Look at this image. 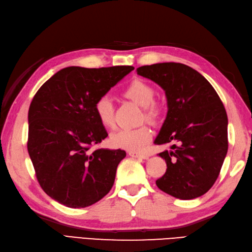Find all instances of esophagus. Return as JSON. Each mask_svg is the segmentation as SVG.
I'll return each mask as SVG.
<instances>
[{"label":"esophagus","mask_w":252,"mask_h":252,"mask_svg":"<svg viewBox=\"0 0 252 252\" xmlns=\"http://www.w3.org/2000/svg\"><path fill=\"white\" fill-rule=\"evenodd\" d=\"M131 158H148L149 156L146 155V153H141V152H137V151H129L128 152Z\"/></svg>","instance_id":"obj_1"}]
</instances>
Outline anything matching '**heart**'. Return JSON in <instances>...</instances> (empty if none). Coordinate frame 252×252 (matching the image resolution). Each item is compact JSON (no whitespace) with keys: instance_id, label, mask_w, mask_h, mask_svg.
<instances>
[{"instance_id":"b5f03b06","label":"heart","mask_w":252,"mask_h":252,"mask_svg":"<svg viewBox=\"0 0 252 252\" xmlns=\"http://www.w3.org/2000/svg\"><path fill=\"white\" fill-rule=\"evenodd\" d=\"M155 88L140 78L132 79L123 91L127 99L142 106V119L157 123L162 115V106L155 100ZM94 112L101 125L112 129L115 125L114 107L109 96H101L94 104ZM152 130L147 125L120 129L111 136V145L128 151H140L151 140Z\"/></svg>"}]
</instances>
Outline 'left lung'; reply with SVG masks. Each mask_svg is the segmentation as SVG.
Returning a JSON list of instances; mask_svg holds the SVG:
<instances>
[{"label": "left lung", "mask_w": 252, "mask_h": 252, "mask_svg": "<svg viewBox=\"0 0 252 252\" xmlns=\"http://www.w3.org/2000/svg\"><path fill=\"white\" fill-rule=\"evenodd\" d=\"M137 74L165 90L167 116L155 140L171 145L158 153L166 172L157 186L171 196L189 200L202 196L217 181L228 149L227 114L212 85L182 63H158Z\"/></svg>", "instance_id": "obj_1"}]
</instances>
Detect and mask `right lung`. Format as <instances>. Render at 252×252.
I'll list each match as a JSON object with an SVG mask.
<instances>
[{"label": "right lung", "instance_id": "obj_1", "mask_svg": "<svg viewBox=\"0 0 252 252\" xmlns=\"http://www.w3.org/2000/svg\"><path fill=\"white\" fill-rule=\"evenodd\" d=\"M132 69L70 66L53 75L34 94L28 112L27 149L39 185L55 201L86 208L111 190L126 152L90 150L107 137L94 104Z\"/></svg>", "mask_w": 252, "mask_h": 252}]
</instances>
